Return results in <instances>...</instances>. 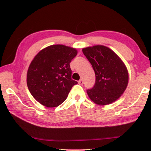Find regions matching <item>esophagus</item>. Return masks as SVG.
<instances>
[{"label": "esophagus", "mask_w": 151, "mask_h": 151, "mask_svg": "<svg viewBox=\"0 0 151 151\" xmlns=\"http://www.w3.org/2000/svg\"><path fill=\"white\" fill-rule=\"evenodd\" d=\"M78 84L81 85H83V83H84V82H83V79H80V80L78 81Z\"/></svg>", "instance_id": "1"}]
</instances>
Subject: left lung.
Wrapping results in <instances>:
<instances>
[{"label":"left lung","instance_id":"obj_1","mask_svg":"<svg viewBox=\"0 0 151 151\" xmlns=\"http://www.w3.org/2000/svg\"><path fill=\"white\" fill-rule=\"evenodd\" d=\"M96 75V82L87 92L89 98L98 105L116 101L125 91L129 76L124 63L109 47L95 45L83 49Z\"/></svg>","mask_w":151,"mask_h":151}]
</instances>
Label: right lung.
<instances>
[{
    "label": "right lung",
    "mask_w": 151,
    "mask_h": 151,
    "mask_svg": "<svg viewBox=\"0 0 151 151\" xmlns=\"http://www.w3.org/2000/svg\"><path fill=\"white\" fill-rule=\"evenodd\" d=\"M77 51L63 45H53L39 52L27 73V85L40 104L56 107L64 102L73 85L70 63Z\"/></svg>",
    "instance_id": "right-lung-1"
}]
</instances>
